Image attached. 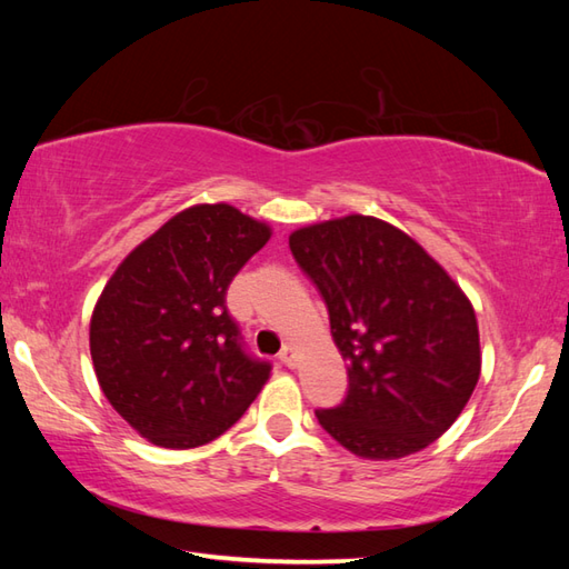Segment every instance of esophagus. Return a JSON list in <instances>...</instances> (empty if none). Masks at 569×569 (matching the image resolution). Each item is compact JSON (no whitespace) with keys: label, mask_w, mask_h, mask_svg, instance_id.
Instances as JSON below:
<instances>
[{"label":"esophagus","mask_w":569,"mask_h":569,"mask_svg":"<svg viewBox=\"0 0 569 569\" xmlns=\"http://www.w3.org/2000/svg\"><path fill=\"white\" fill-rule=\"evenodd\" d=\"M278 359H281V365L293 369V367L298 365V349H296V345H283V349H281V355H278Z\"/></svg>","instance_id":"esophagus-1"}]
</instances>
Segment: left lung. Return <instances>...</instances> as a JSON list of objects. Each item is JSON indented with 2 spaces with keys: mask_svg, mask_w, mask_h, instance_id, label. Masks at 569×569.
<instances>
[{
  "mask_svg": "<svg viewBox=\"0 0 569 569\" xmlns=\"http://www.w3.org/2000/svg\"><path fill=\"white\" fill-rule=\"evenodd\" d=\"M288 244L347 361L345 401L316 410L320 426L365 459L426 450L479 381V328L462 288L413 237L369 214L300 227Z\"/></svg>",
  "mask_w": 569,
  "mask_h": 569,
  "instance_id": "left-lung-1",
  "label": "left lung"
}]
</instances>
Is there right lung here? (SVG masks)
<instances>
[{
	"instance_id": "right-lung-1",
	"label": "right lung",
	"mask_w": 569,
	"mask_h": 569,
	"mask_svg": "<svg viewBox=\"0 0 569 569\" xmlns=\"http://www.w3.org/2000/svg\"><path fill=\"white\" fill-rule=\"evenodd\" d=\"M269 239V224L232 204H192L107 281L90 355L107 401L141 438L200 447L232 428L269 381L271 365L247 355L224 300Z\"/></svg>"
}]
</instances>
